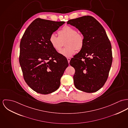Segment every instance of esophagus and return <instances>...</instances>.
Returning a JSON list of instances; mask_svg holds the SVG:
<instances>
[{"instance_id":"esophagus-1","label":"esophagus","mask_w":128,"mask_h":128,"mask_svg":"<svg viewBox=\"0 0 128 128\" xmlns=\"http://www.w3.org/2000/svg\"><path fill=\"white\" fill-rule=\"evenodd\" d=\"M67 60H68V63H70V58H67Z\"/></svg>"}]
</instances>
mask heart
<instances>
[{
  "instance_id": "obj_1",
  "label": "heart",
  "mask_w": 128,
  "mask_h": 128,
  "mask_svg": "<svg viewBox=\"0 0 128 128\" xmlns=\"http://www.w3.org/2000/svg\"><path fill=\"white\" fill-rule=\"evenodd\" d=\"M58 36L52 34L49 38V42L52 47L56 51H59L65 40L64 45L66 46L60 53L63 56L70 58L72 56L76 50L80 51L83 49L85 39L84 36L78 33L77 30L69 26H65L58 31Z\"/></svg>"
}]
</instances>
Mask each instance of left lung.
Listing matches in <instances>:
<instances>
[{"label":"left lung","mask_w":128,"mask_h":128,"mask_svg":"<svg viewBox=\"0 0 128 128\" xmlns=\"http://www.w3.org/2000/svg\"><path fill=\"white\" fill-rule=\"evenodd\" d=\"M67 24L78 29L85 39L83 49L70 62L75 69L74 86L86 92H96L108 78L112 61L110 42L103 26L92 16L69 20Z\"/></svg>","instance_id":"1"}]
</instances>
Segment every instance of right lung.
Segmentation results:
<instances>
[{
	"label": "right lung",
	"instance_id": "add662e5",
	"mask_svg": "<svg viewBox=\"0 0 128 128\" xmlns=\"http://www.w3.org/2000/svg\"><path fill=\"white\" fill-rule=\"evenodd\" d=\"M64 23L36 18L26 30L20 41L19 61L23 78L36 92L47 94L56 90L69 65L67 58L49 42L50 36Z\"/></svg>",
	"mask_w": 128,
	"mask_h": 128
}]
</instances>
